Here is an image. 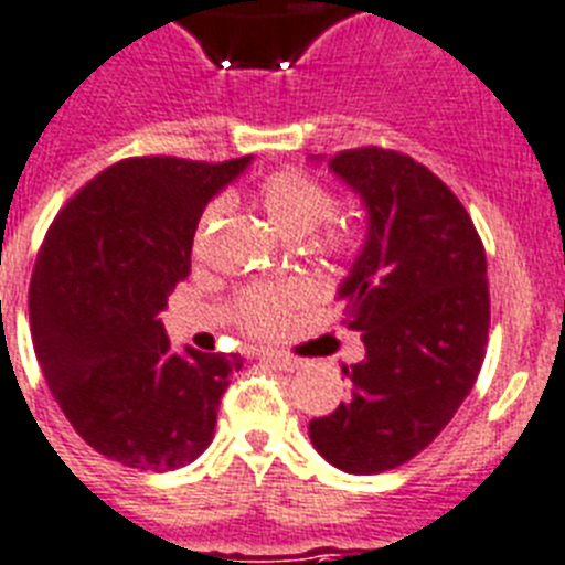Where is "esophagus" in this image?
I'll return each mask as SVG.
<instances>
[{
  "label": "esophagus",
  "instance_id": "34e87169",
  "mask_svg": "<svg viewBox=\"0 0 565 565\" xmlns=\"http://www.w3.org/2000/svg\"><path fill=\"white\" fill-rule=\"evenodd\" d=\"M262 361H267V364L278 366V370L284 372H296L298 366H301V361L292 355H284V352H262Z\"/></svg>",
  "mask_w": 565,
  "mask_h": 565
}]
</instances>
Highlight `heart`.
I'll list each match as a JSON object with an SVG mask.
<instances>
[{
	"label": "heart",
	"instance_id": "b5f03b06",
	"mask_svg": "<svg viewBox=\"0 0 565 565\" xmlns=\"http://www.w3.org/2000/svg\"><path fill=\"white\" fill-rule=\"evenodd\" d=\"M255 201L262 204L267 218L281 230L287 238L316 233L312 247L327 255H347L355 244V235L347 224L332 218L335 213V193L321 179L307 170L284 167L276 173L264 175L255 188ZM224 218V201H210L199 224H195V249L204 247L218 222ZM307 301V289L298 281L281 284H253L235 292L230 303V316L247 335L267 338L281 330L292 310Z\"/></svg>",
	"mask_w": 565,
	"mask_h": 565
}]
</instances>
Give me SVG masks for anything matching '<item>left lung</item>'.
I'll use <instances>...</instances> for the list:
<instances>
[{"instance_id": "1", "label": "left lung", "mask_w": 565, "mask_h": 565, "mask_svg": "<svg viewBox=\"0 0 565 565\" xmlns=\"http://www.w3.org/2000/svg\"><path fill=\"white\" fill-rule=\"evenodd\" d=\"M330 167L370 210L364 253L343 281V323L366 358L343 366L352 395L310 420L332 466L377 475L412 460L455 418L489 341L487 253L458 195L398 150H341Z\"/></svg>"}]
</instances>
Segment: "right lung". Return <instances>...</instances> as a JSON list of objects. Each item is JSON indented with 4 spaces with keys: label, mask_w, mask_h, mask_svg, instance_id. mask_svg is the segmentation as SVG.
Wrapping results in <instances>:
<instances>
[{
    "label": "right lung",
    "mask_w": 565,
    "mask_h": 565,
    "mask_svg": "<svg viewBox=\"0 0 565 565\" xmlns=\"http://www.w3.org/2000/svg\"><path fill=\"white\" fill-rule=\"evenodd\" d=\"M249 164L121 159L56 213L31 278V335L58 409L110 460L167 472L213 440L242 355L170 350L159 312L190 276L201 213Z\"/></svg>",
    "instance_id": "add662e5"
}]
</instances>
